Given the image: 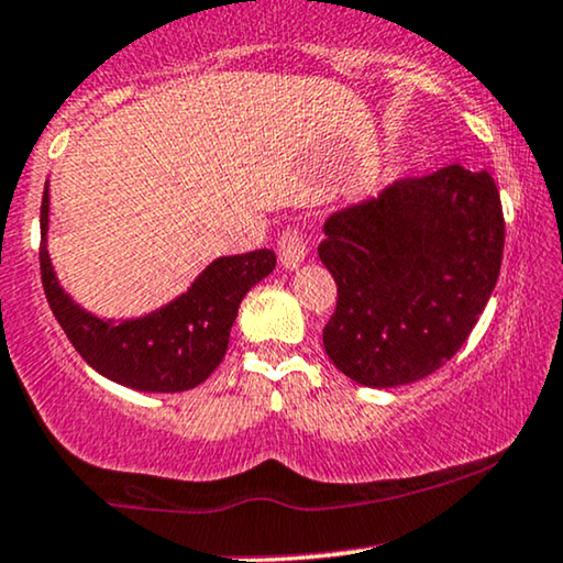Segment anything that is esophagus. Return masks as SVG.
<instances>
[{
	"instance_id": "1",
	"label": "esophagus",
	"mask_w": 563,
	"mask_h": 563,
	"mask_svg": "<svg viewBox=\"0 0 563 563\" xmlns=\"http://www.w3.org/2000/svg\"><path fill=\"white\" fill-rule=\"evenodd\" d=\"M307 239L299 233V230H286L277 241V256H280V264L286 269H299L303 260H307Z\"/></svg>"
}]
</instances>
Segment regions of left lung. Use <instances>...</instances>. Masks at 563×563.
Returning a JSON list of instances; mask_svg holds the SVG:
<instances>
[{"label": "left lung", "mask_w": 563, "mask_h": 563, "mask_svg": "<svg viewBox=\"0 0 563 563\" xmlns=\"http://www.w3.org/2000/svg\"><path fill=\"white\" fill-rule=\"evenodd\" d=\"M335 277L330 362L367 388L417 383L464 346L498 283L504 209L490 173L462 165L396 180L324 220Z\"/></svg>", "instance_id": "8db88e82"}]
</instances>
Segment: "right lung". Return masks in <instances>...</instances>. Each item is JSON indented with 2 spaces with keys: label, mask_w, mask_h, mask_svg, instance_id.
Listing matches in <instances>:
<instances>
[{
  "label": "right lung",
  "mask_w": 563,
  "mask_h": 563,
  "mask_svg": "<svg viewBox=\"0 0 563 563\" xmlns=\"http://www.w3.org/2000/svg\"><path fill=\"white\" fill-rule=\"evenodd\" d=\"M49 180L42 199V283L52 314L80 356L107 380L144 393H180L201 385L228 351L243 296L275 269V254L220 256L186 294L133 320H101L59 286L49 252Z\"/></svg>",
  "instance_id": "obj_1"
}]
</instances>
